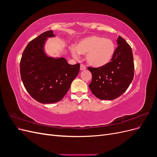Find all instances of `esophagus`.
<instances>
[{
    "mask_svg": "<svg viewBox=\"0 0 157 157\" xmlns=\"http://www.w3.org/2000/svg\"><path fill=\"white\" fill-rule=\"evenodd\" d=\"M80 71H85L86 69V66H84L83 64H81L80 65Z\"/></svg>",
    "mask_w": 157,
    "mask_h": 157,
    "instance_id": "34e87169",
    "label": "esophagus"
}]
</instances>
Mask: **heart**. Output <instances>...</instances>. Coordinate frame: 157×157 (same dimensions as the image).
Instances as JSON below:
<instances>
[{
  "instance_id": "obj_1",
  "label": "heart",
  "mask_w": 157,
  "mask_h": 157,
  "mask_svg": "<svg viewBox=\"0 0 157 157\" xmlns=\"http://www.w3.org/2000/svg\"><path fill=\"white\" fill-rule=\"evenodd\" d=\"M114 42L98 35H90L80 39L71 52L75 58L79 54L86 55L88 63L94 67H102L112 60L115 54Z\"/></svg>"
}]
</instances>
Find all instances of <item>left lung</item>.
<instances>
[{
    "mask_svg": "<svg viewBox=\"0 0 157 157\" xmlns=\"http://www.w3.org/2000/svg\"><path fill=\"white\" fill-rule=\"evenodd\" d=\"M117 48L112 60L102 67H88L92 75L88 86L96 98L113 100L119 97L129 87L134 75L132 51L126 41L118 36Z\"/></svg>",
    "mask_w": 157,
    "mask_h": 157,
    "instance_id": "1",
    "label": "left lung"
}]
</instances>
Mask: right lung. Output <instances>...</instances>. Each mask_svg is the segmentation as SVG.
<instances>
[{
	"label": "right lung",
	"instance_id": "add662e5",
	"mask_svg": "<svg viewBox=\"0 0 157 157\" xmlns=\"http://www.w3.org/2000/svg\"><path fill=\"white\" fill-rule=\"evenodd\" d=\"M51 37H55L53 31H48L31 40L20 61L21 78L26 90L35 100L44 104L61 100L80 70L79 63L70 65L63 57L46 54L45 44Z\"/></svg>",
	"mask_w": 157,
	"mask_h": 157
}]
</instances>
